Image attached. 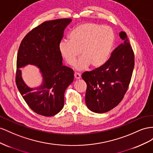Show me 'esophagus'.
I'll return each instance as SVG.
<instances>
[{"mask_svg": "<svg viewBox=\"0 0 153 153\" xmlns=\"http://www.w3.org/2000/svg\"><path fill=\"white\" fill-rule=\"evenodd\" d=\"M74 77L76 79H79L81 77V76L79 73H75L74 74Z\"/></svg>", "mask_w": 153, "mask_h": 153, "instance_id": "obj_1", "label": "esophagus"}]
</instances>
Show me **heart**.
I'll use <instances>...</instances> for the list:
<instances>
[{
	"mask_svg": "<svg viewBox=\"0 0 153 153\" xmlns=\"http://www.w3.org/2000/svg\"><path fill=\"white\" fill-rule=\"evenodd\" d=\"M68 39L59 42V52L69 65H73L81 54L82 56L74 65V68L81 71L90 65L94 68H98L106 63L110 56L114 33L108 26L84 23L71 30Z\"/></svg>",
	"mask_w": 153,
	"mask_h": 153,
	"instance_id": "1",
	"label": "heart"
}]
</instances>
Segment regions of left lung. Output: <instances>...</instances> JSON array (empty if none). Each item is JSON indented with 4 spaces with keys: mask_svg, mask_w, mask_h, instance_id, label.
Returning <instances> with one entry per match:
<instances>
[{
    "mask_svg": "<svg viewBox=\"0 0 153 153\" xmlns=\"http://www.w3.org/2000/svg\"><path fill=\"white\" fill-rule=\"evenodd\" d=\"M124 41L113 51L108 62L82 78L87 85L85 102L91 111H110L123 100L128 88L134 65V56L125 32L119 33Z\"/></svg>",
    "mask_w": 153,
    "mask_h": 153,
    "instance_id": "1",
    "label": "left lung"
}]
</instances>
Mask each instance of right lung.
<instances>
[{
  "instance_id": "add662e5",
  "label": "right lung",
  "mask_w": 153,
  "mask_h": 153,
  "mask_svg": "<svg viewBox=\"0 0 153 153\" xmlns=\"http://www.w3.org/2000/svg\"><path fill=\"white\" fill-rule=\"evenodd\" d=\"M71 22L70 19L44 22L30 30L19 47L16 84L27 105L39 115L51 117L62 110L65 90L74 81L73 70L63 66L59 51L64 30ZM28 64L38 67L42 75L41 85L35 88L28 87L21 76L19 68Z\"/></svg>"
}]
</instances>
